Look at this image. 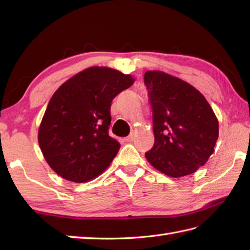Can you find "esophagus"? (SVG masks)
<instances>
[{
    "instance_id": "34e87169",
    "label": "esophagus",
    "mask_w": 250,
    "mask_h": 250,
    "mask_svg": "<svg viewBox=\"0 0 250 250\" xmlns=\"http://www.w3.org/2000/svg\"><path fill=\"white\" fill-rule=\"evenodd\" d=\"M133 140H134V135L133 134H131V135H129V136H126V137H125V142H133Z\"/></svg>"
}]
</instances>
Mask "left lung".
<instances>
[{
	"instance_id": "obj_1",
	"label": "left lung",
	"mask_w": 250,
	"mask_h": 250,
	"mask_svg": "<svg viewBox=\"0 0 250 250\" xmlns=\"http://www.w3.org/2000/svg\"><path fill=\"white\" fill-rule=\"evenodd\" d=\"M144 82L152 107L155 144L145 153L159 172L178 178L203 167L213 155L218 119L199 90L162 71H147Z\"/></svg>"
}]
</instances>
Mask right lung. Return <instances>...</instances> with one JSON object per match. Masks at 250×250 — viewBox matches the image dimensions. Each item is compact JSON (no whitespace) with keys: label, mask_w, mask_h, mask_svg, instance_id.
<instances>
[{"label":"right lung","mask_w":250,"mask_h":250,"mask_svg":"<svg viewBox=\"0 0 250 250\" xmlns=\"http://www.w3.org/2000/svg\"><path fill=\"white\" fill-rule=\"evenodd\" d=\"M134 82L115 68L91 66L57 89L37 139L46 162L59 176L86 183L109 167L120 148L108 135L111 101Z\"/></svg>","instance_id":"right-lung-1"}]
</instances>
